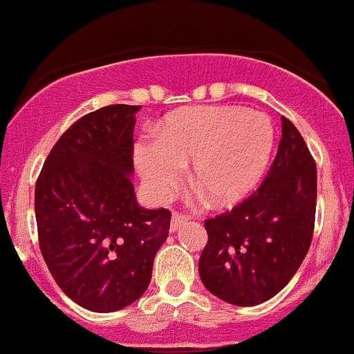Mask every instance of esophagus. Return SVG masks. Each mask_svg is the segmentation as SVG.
Returning a JSON list of instances; mask_svg holds the SVG:
<instances>
[{"label": "esophagus", "mask_w": 354, "mask_h": 354, "mask_svg": "<svg viewBox=\"0 0 354 354\" xmlns=\"http://www.w3.org/2000/svg\"><path fill=\"white\" fill-rule=\"evenodd\" d=\"M189 217L184 216V214H179V212H174V216H171V225H170V230L171 232H177V230L180 228V226L184 225V223L187 221Z\"/></svg>", "instance_id": "esophagus-1"}]
</instances>
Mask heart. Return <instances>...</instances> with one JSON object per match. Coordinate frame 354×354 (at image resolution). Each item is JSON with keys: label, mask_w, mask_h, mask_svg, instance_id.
I'll return each instance as SVG.
<instances>
[{"label": "heart", "mask_w": 354, "mask_h": 354, "mask_svg": "<svg viewBox=\"0 0 354 354\" xmlns=\"http://www.w3.org/2000/svg\"><path fill=\"white\" fill-rule=\"evenodd\" d=\"M274 128L265 113L239 106H205L175 113L160 138L135 145V163L156 198H167L193 160V183L216 203L244 198L270 158Z\"/></svg>", "instance_id": "heart-1"}]
</instances>
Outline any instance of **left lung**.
Masks as SVG:
<instances>
[{"instance_id": "obj_1", "label": "left lung", "mask_w": 354, "mask_h": 354, "mask_svg": "<svg viewBox=\"0 0 354 354\" xmlns=\"http://www.w3.org/2000/svg\"><path fill=\"white\" fill-rule=\"evenodd\" d=\"M261 186L228 212L207 219L198 261L203 286L233 306L275 297L297 274L310 248L317 171L309 147L290 119Z\"/></svg>"}]
</instances>
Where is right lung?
<instances>
[{"label": "right lung", "instance_id": "1", "mask_svg": "<svg viewBox=\"0 0 354 354\" xmlns=\"http://www.w3.org/2000/svg\"><path fill=\"white\" fill-rule=\"evenodd\" d=\"M138 105H109L61 135L35 187L38 242L57 286L95 313L124 309L151 283L170 210L138 205L133 128Z\"/></svg>", "mask_w": 354, "mask_h": 354}]
</instances>
